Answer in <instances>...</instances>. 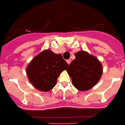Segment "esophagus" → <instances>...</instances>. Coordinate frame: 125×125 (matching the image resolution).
Instances as JSON below:
<instances>
[{
    "instance_id": "esophagus-1",
    "label": "esophagus",
    "mask_w": 125,
    "mask_h": 125,
    "mask_svg": "<svg viewBox=\"0 0 125 125\" xmlns=\"http://www.w3.org/2000/svg\"><path fill=\"white\" fill-rule=\"evenodd\" d=\"M66 62H67V63L68 64H70L71 62V60L70 59H68L67 61H66Z\"/></svg>"
}]
</instances>
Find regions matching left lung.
I'll return each instance as SVG.
<instances>
[{
    "mask_svg": "<svg viewBox=\"0 0 125 125\" xmlns=\"http://www.w3.org/2000/svg\"><path fill=\"white\" fill-rule=\"evenodd\" d=\"M66 70L72 81L73 85L81 91L90 90L96 84L103 73L100 61L94 55L84 51L75 53Z\"/></svg>",
    "mask_w": 125,
    "mask_h": 125,
    "instance_id": "obj_1",
    "label": "left lung"
}]
</instances>
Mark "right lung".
<instances>
[{"label":"right lung","mask_w":125,"mask_h":125,"mask_svg":"<svg viewBox=\"0 0 125 125\" xmlns=\"http://www.w3.org/2000/svg\"><path fill=\"white\" fill-rule=\"evenodd\" d=\"M68 66V64L61 54L46 50L31 60L26 68V73L36 89L48 92L56 85L58 77Z\"/></svg>","instance_id":"right-lung-1"}]
</instances>
